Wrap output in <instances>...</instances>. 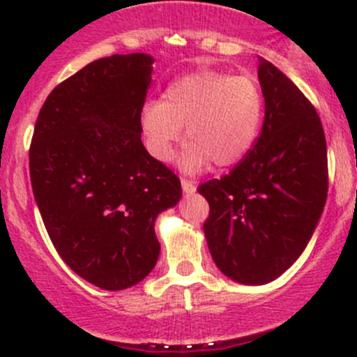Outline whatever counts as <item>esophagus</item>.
<instances>
[{
  "instance_id": "1",
  "label": "esophagus",
  "mask_w": 357,
  "mask_h": 357,
  "mask_svg": "<svg viewBox=\"0 0 357 357\" xmlns=\"http://www.w3.org/2000/svg\"><path fill=\"white\" fill-rule=\"evenodd\" d=\"M181 188L185 193H195L197 185L195 181H190V179H181Z\"/></svg>"
}]
</instances>
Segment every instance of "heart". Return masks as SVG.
<instances>
[{
	"label": "heart",
	"mask_w": 357,
	"mask_h": 357,
	"mask_svg": "<svg viewBox=\"0 0 357 357\" xmlns=\"http://www.w3.org/2000/svg\"><path fill=\"white\" fill-rule=\"evenodd\" d=\"M264 117V98L247 75L200 68L172 79L160 102H146L139 115L149 153L158 162L174 157L183 138L190 145L179 167L199 174L211 164L231 167L243 160L257 139Z\"/></svg>",
	"instance_id": "obj_1"
}]
</instances>
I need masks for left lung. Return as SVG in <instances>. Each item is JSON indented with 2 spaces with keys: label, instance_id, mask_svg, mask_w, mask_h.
<instances>
[{
  "label": "left lung",
  "instance_id": "obj_1",
  "mask_svg": "<svg viewBox=\"0 0 357 357\" xmlns=\"http://www.w3.org/2000/svg\"><path fill=\"white\" fill-rule=\"evenodd\" d=\"M264 124L247 157L221 179L202 183L205 238L215 266L243 285L273 282L304 252L328 192L321 121L304 93L259 59Z\"/></svg>",
  "mask_w": 357,
  "mask_h": 357
}]
</instances>
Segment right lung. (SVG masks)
Wrapping results in <instances>:
<instances>
[{
	"mask_svg": "<svg viewBox=\"0 0 357 357\" xmlns=\"http://www.w3.org/2000/svg\"><path fill=\"white\" fill-rule=\"evenodd\" d=\"M153 59L112 55L48 95L34 126L29 169L50 240L81 278L124 290L155 266L153 221L178 204L181 181L142 143Z\"/></svg>",
	"mask_w": 357,
	"mask_h": 357,
	"instance_id": "add662e5",
	"label": "right lung"
}]
</instances>
